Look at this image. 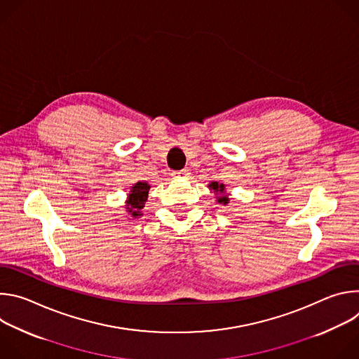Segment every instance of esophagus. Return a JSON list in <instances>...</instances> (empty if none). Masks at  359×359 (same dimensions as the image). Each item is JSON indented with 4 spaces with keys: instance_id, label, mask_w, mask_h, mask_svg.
Masks as SVG:
<instances>
[{
    "instance_id": "34e87169",
    "label": "esophagus",
    "mask_w": 359,
    "mask_h": 359,
    "mask_svg": "<svg viewBox=\"0 0 359 359\" xmlns=\"http://www.w3.org/2000/svg\"><path fill=\"white\" fill-rule=\"evenodd\" d=\"M189 175H190V173H189V170H186V169L172 173V176H173L175 179H186V177H189Z\"/></svg>"
}]
</instances>
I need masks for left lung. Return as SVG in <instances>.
Masks as SVG:
<instances>
[{
	"label": "left lung",
	"mask_w": 359,
	"mask_h": 359,
	"mask_svg": "<svg viewBox=\"0 0 359 359\" xmlns=\"http://www.w3.org/2000/svg\"><path fill=\"white\" fill-rule=\"evenodd\" d=\"M209 187H210L212 190H215V193H216V194H219L217 201H219L220 204H224V206H227L229 197H227V194H226L224 184H223V183L220 184V183H217V182H213V183H210V184H209Z\"/></svg>",
	"instance_id": "1"
}]
</instances>
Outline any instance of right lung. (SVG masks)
Segmentation results:
<instances>
[{"mask_svg": "<svg viewBox=\"0 0 359 359\" xmlns=\"http://www.w3.org/2000/svg\"><path fill=\"white\" fill-rule=\"evenodd\" d=\"M149 189H150V186L147 182H137L132 186V189L128 194L129 198L126 200V210L133 217L142 216L140 210L144 208V201L147 200Z\"/></svg>", "mask_w": 359, "mask_h": 359, "instance_id": "right-lung-1", "label": "right lung"}]
</instances>
